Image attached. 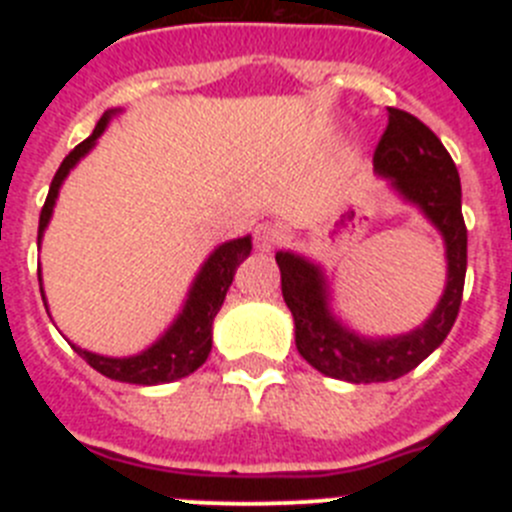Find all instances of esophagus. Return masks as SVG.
Segmentation results:
<instances>
[{"label": "esophagus", "mask_w": 512, "mask_h": 512, "mask_svg": "<svg viewBox=\"0 0 512 512\" xmlns=\"http://www.w3.org/2000/svg\"><path fill=\"white\" fill-rule=\"evenodd\" d=\"M253 241H256V248H259L261 253H269L277 248L279 241H282V230L274 223H261L253 230Z\"/></svg>", "instance_id": "1"}]
</instances>
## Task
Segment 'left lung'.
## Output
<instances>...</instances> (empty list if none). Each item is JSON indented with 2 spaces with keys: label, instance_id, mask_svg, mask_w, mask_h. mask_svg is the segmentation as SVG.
Masks as SVG:
<instances>
[{
  "label": "left lung",
  "instance_id": "obj_1",
  "mask_svg": "<svg viewBox=\"0 0 512 512\" xmlns=\"http://www.w3.org/2000/svg\"><path fill=\"white\" fill-rule=\"evenodd\" d=\"M390 122L374 151V171L387 176L402 200L420 207L446 243V289L431 318L395 338H364L333 318L320 266L297 253L279 251L282 295L295 318V343L302 359L320 374L343 382H390L436 351L459 315L467 277V225L461 215L456 164L438 135L415 115L390 107Z\"/></svg>",
  "mask_w": 512,
  "mask_h": 512
}]
</instances>
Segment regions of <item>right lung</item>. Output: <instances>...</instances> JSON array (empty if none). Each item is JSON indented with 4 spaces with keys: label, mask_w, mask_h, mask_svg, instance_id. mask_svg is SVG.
<instances>
[{
    "label": "right lung",
    "mask_w": 512,
    "mask_h": 512,
    "mask_svg": "<svg viewBox=\"0 0 512 512\" xmlns=\"http://www.w3.org/2000/svg\"><path fill=\"white\" fill-rule=\"evenodd\" d=\"M117 110L104 112L99 117L97 128L89 135L87 140H81L79 146L63 158V164L58 166L56 176H53L51 189H48V197H45V205L40 210V225H38V243L43 238V230L48 225L53 215V205H56L58 189H61L63 179L79 164V158L87 156L94 148L99 135L104 133L110 117ZM251 253V238H235V241L223 243L210 253V259L202 264L200 274L194 279L192 289H189V297L184 302V310L179 312V318L169 325L164 336L158 338L153 346H148L146 351H140L135 356H125V359H112V356H99L92 351H84V348L74 346L79 351V356L87 361L92 369H97L104 377L117 379V382H130V384H164L174 382V379H182L187 374H192L194 369H200L202 364L210 356L212 348V320L220 312L225 300V292L233 284L235 269ZM40 279V269H38ZM40 295H43V287H40ZM48 310V307H45Z\"/></svg>",
    "instance_id": "add662e5"
}]
</instances>
